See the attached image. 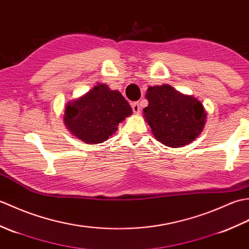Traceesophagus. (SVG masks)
Masks as SVG:
<instances>
[{
	"label": "esophagus",
	"instance_id": "esophagus-1",
	"mask_svg": "<svg viewBox=\"0 0 249 249\" xmlns=\"http://www.w3.org/2000/svg\"><path fill=\"white\" fill-rule=\"evenodd\" d=\"M131 109H133L134 113H139L141 110V103L137 102V103H133L131 104Z\"/></svg>",
	"mask_w": 249,
	"mask_h": 249
}]
</instances>
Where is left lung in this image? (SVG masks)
Wrapping results in <instances>:
<instances>
[{
	"instance_id": "obj_1",
	"label": "left lung",
	"mask_w": 249,
	"mask_h": 249,
	"mask_svg": "<svg viewBox=\"0 0 249 249\" xmlns=\"http://www.w3.org/2000/svg\"><path fill=\"white\" fill-rule=\"evenodd\" d=\"M149 106L143 114L152 133L162 144L181 147L200 135L206 113L200 102L176 91L168 84L147 89Z\"/></svg>"
}]
</instances>
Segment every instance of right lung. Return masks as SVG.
Listing matches in <instances>:
<instances>
[{
    "instance_id": "add662e5",
    "label": "right lung",
    "mask_w": 249,
    "mask_h": 249,
    "mask_svg": "<svg viewBox=\"0 0 249 249\" xmlns=\"http://www.w3.org/2000/svg\"><path fill=\"white\" fill-rule=\"evenodd\" d=\"M131 113L133 110L123 95L98 83L84 96L68 103L64 123L78 139L97 144L107 140L120 122Z\"/></svg>"
}]
</instances>
